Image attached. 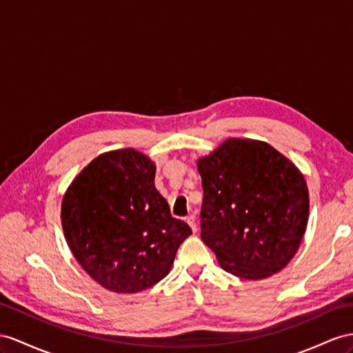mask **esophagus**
Instances as JSON below:
<instances>
[{
    "mask_svg": "<svg viewBox=\"0 0 353 353\" xmlns=\"http://www.w3.org/2000/svg\"><path fill=\"white\" fill-rule=\"evenodd\" d=\"M186 221H188V223H189V227H191L192 228V231L194 232H196V221H195V216L194 214H189L188 216V218H186Z\"/></svg>",
    "mask_w": 353,
    "mask_h": 353,
    "instance_id": "obj_1",
    "label": "esophagus"
}]
</instances>
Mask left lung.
I'll use <instances>...</instances> for the list:
<instances>
[{
	"instance_id": "1",
	"label": "left lung",
	"mask_w": 353,
	"mask_h": 353,
	"mask_svg": "<svg viewBox=\"0 0 353 353\" xmlns=\"http://www.w3.org/2000/svg\"><path fill=\"white\" fill-rule=\"evenodd\" d=\"M201 240L228 273L264 279L301 245L309 191L291 161L264 141L230 139L198 161Z\"/></svg>"
}]
</instances>
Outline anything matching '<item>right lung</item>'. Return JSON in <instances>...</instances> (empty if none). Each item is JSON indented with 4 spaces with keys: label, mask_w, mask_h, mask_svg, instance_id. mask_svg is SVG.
<instances>
[{
    "label": "right lung",
    "mask_w": 353,
    "mask_h": 353,
    "mask_svg": "<svg viewBox=\"0 0 353 353\" xmlns=\"http://www.w3.org/2000/svg\"><path fill=\"white\" fill-rule=\"evenodd\" d=\"M62 228L79 264L105 289L132 294L164 279L192 234L155 188V165L134 149L103 153L62 200Z\"/></svg>",
    "instance_id": "add662e5"
}]
</instances>
